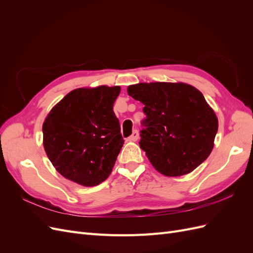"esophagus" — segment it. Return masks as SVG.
<instances>
[{
  "label": "esophagus",
  "instance_id": "esophagus-1",
  "mask_svg": "<svg viewBox=\"0 0 253 253\" xmlns=\"http://www.w3.org/2000/svg\"><path fill=\"white\" fill-rule=\"evenodd\" d=\"M138 138H139L138 131H137V129H135V131L133 132V134L128 137V140H129V141H136Z\"/></svg>",
  "mask_w": 253,
  "mask_h": 253
}]
</instances>
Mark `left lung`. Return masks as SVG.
I'll list each match as a JSON object with an SVG mask.
<instances>
[{"instance_id":"left-lung-1","label":"left lung","mask_w":253,"mask_h":253,"mask_svg":"<svg viewBox=\"0 0 253 253\" xmlns=\"http://www.w3.org/2000/svg\"><path fill=\"white\" fill-rule=\"evenodd\" d=\"M127 94L144 104L140 148L166 176L192 172L213 149L218 122L204 95L186 83H139Z\"/></svg>"}]
</instances>
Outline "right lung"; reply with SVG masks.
Instances as JSON below:
<instances>
[{"instance_id": "1", "label": "right lung", "mask_w": 253, "mask_h": 253, "mask_svg": "<svg viewBox=\"0 0 253 253\" xmlns=\"http://www.w3.org/2000/svg\"><path fill=\"white\" fill-rule=\"evenodd\" d=\"M119 86L78 88L53 108L43 124L45 152L65 178L91 187L111 174L124 145L113 105Z\"/></svg>"}]
</instances>
